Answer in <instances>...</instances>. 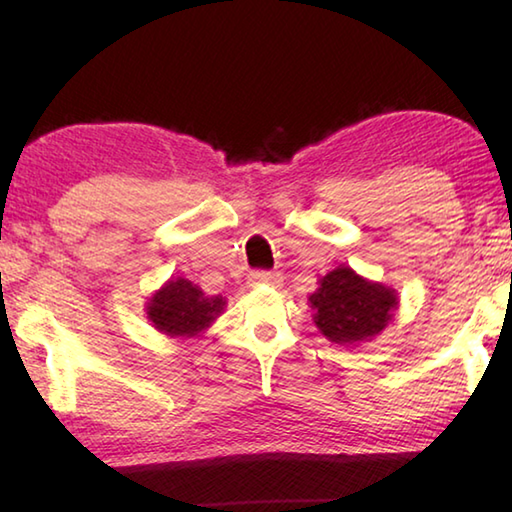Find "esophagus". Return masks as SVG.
<instances>
[{"label": "esophagus", "mask_w": 512, "mask_h": 512, "mask_svg": "<svg viewBox=\"0 0 512 512\" xmlns=\"http://www.w3.org/2000/svg\"><path fill=\"white\" fill-rule=\"evenodd\" d=\"M248 282L253 287H259V284H280V273L275 271H253L248 275Z\"/></svg>", "instance_id": "34e87169"}]
</instances>
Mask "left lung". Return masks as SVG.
I'll return each mask as SVG.
<instances>
[{
  "mask_svg": "<svg viewBox=\"0 0 512 512\" xmlns=\"http://www.w3.org/2000/svg\"><path fill=\"white\" fill-rule=\"evenodd\" d=\"M314 323L329 341L352 345L368 341L391 323L397 309V293L379 282H370L339 266L329 271L316 293L309 296Z\"/></svg>",
  "mask_w": 512,
  "mask_h": 512,
  "instance_id": "left-lung-1",
  "label": "left lung"
}]
</instances>
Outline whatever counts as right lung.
Masks as SVG:
<instances>
[{
	"instance_id": "add662e5",
	"label": "right lung",
	"mask_w": 512,
	"mask_h": 512,
	"mask_svg": "<svg viewBox=\"0 0 512 512\" xmlns=\"http://www.w3.org/2000/svg\"><path fill=\"white\" fill-rule=\"evenodd\" d=\"M225 298L207 296L185 277H173L146 305V316L158 332L167 336H185L192 339L214 323L223 314Z\"/></svg>"
}]
</instances>
